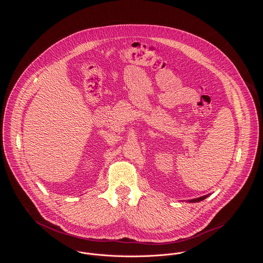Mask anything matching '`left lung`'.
<instances>
[{"instance_id": "8db88e82", "label": "left lung", "mask_w": 263, "mask_h": 263, "mask_svg": "<svg viewBox=\"0 0 263 263\" xmlns=\"http://www.w3.org/2000/svg\"><path fill=\"white\" fill-rule=\"evenodd\" d=\"M205 197H206V196L204 195V196H201V197H199V198H194V199H191V200H188V201H189V202H197V201L203 200Z\"/></svg>"}]
</instances>
